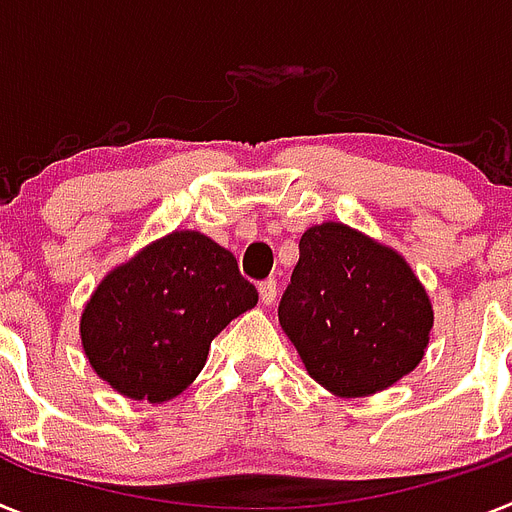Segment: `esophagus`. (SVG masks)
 I'll list each match as a JSON object with an SVG mask.
<instances>
[{"instance_id":"esophagus-1","label":"esophagus","mask_w":512,"mask_h":512,"mask_svg":"<svg viewBox=\"0 0 512 512\" xmlns=\"http://www.w3.org/2000/svg\"><path fill=\"white\" fill-rule=\"evenodd\" d=\"M259 295H261V303L272 305L274 300H277V282H274V279H264V282H259Z\"/></svg>"}]
</instances>
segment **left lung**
Segmentation results:
<instances>
[{
  "mask_svg": "<svg viewBox=\"0 0 512 512\" xmlns=\"http://www.w3.org/2000/svg\"><path fill=\"white\" fill-rule=\"evenodd\" d=\"M279 323L313 381L357 399L417 368L430 344L432 305L401 253L342 222H323L300 238Z\"/></svg>",
  "mask_w": 512,
  "mask_h": 512,
  "instance_id": "1",
  "label": "left lung"
}]
</instances>
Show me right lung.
Wrapping results in <instances>:
<instances>
[{
	"label": "right lung",
	"instance_id": "add662e5",
	"mask_svg": "<svg viewBox=\"0 0 512 512\" xmlns=\"http://www.w3.org/2000/svg\"><path fill=\"white\" fill-rule=\"evenodd\" d=\"M256 303L233 253L176 230L95 287L80 318L82 349L121 396L160 404L194 383L214 336Z\"/></svg>",
	"mask_w": 512,
	"mask_h": 512
}]
</instances>
